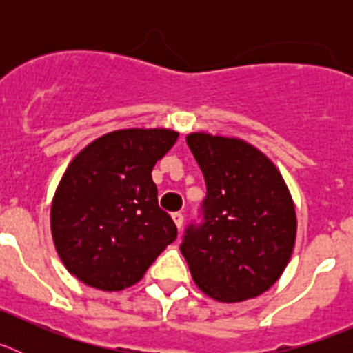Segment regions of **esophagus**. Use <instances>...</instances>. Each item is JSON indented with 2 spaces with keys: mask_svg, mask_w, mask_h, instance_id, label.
Instances as JSON below:
<instances>
[{
  "mask_svg": "<svg viewBox=\"0 0 353 353\" xmlns=\"http://www.w3.org/2000/svg\"><path fill=\"white\" fill-rule=\"evenodd\" d=\"M171 217H173L176 228H179V230H182V226H183V214H182V212H174V214H171Z\"/></svg>",
  "mask_w": 353,
  "mask_h": 353,
  "instance_id": "1",
  "label": "esophagus"
}]
</instances>
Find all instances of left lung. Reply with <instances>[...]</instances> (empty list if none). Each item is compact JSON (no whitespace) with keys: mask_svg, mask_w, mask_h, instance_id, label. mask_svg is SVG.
Masks as SVG:
<instances>
[{"mask_svg":"<svg viewBox=\"0 0 353 353\" xmlns=\"http://www.w3.org/2000/svg\"><path fill=\"white\" fill-rule=\"evenodd\" d=\"M207 183L203 223L180 245L198 288L219 302H242L270 288L292 258L297 215L283 174L239 138L187 134Z\"/></svg>","mask_w":353,"mask_h":353,"instance_id":"1","label":"left lung"}]
</instances>
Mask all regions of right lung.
Returning <instances> with one entry per match:
<instances>
[{
	"label": "right lung",
	"instance_id": "right-lung-1",
	"mask_svg": "<svg viewBox=\"0 0 353 353\" xmlns=\"http://www.w3.org/2000/svg\"><path fill=\"white\" fill-rule=\"evenodd\" d=\"M176 139L171 129H120L72 159L52 198L51 233L81 283L102 292L129 288L176 239L152 180Z\"/></svg>",
	"mask_w": 353,
	"mask_h": 353
}]
</instances>
